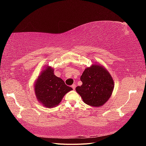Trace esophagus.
I'll use <instances>...</instances> for the list:
<instances>
[{
	"mask_svg": "<svg viewBox=\"0 0 146 146\" xmlns=\"http://www.w3.org/2000/svg\"><path fill=\"white\" fill-rule=\"evenodd\" d=\"M71 88H72L74 90H75V89L76 88V85L75 84H73L72 86H71Z\"/></svg>",
	"mask_w": 146,
	"mask_h": 146,
	"instance_id": "34e87169",
	"label": "esophagus"
}]
</instances>
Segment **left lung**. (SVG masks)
Returning <instances> with one entry per match:
<instances>
[{"label":"left lung","instance_id":"8db88e82","mask_svg":"<svg viewBox=\"0 0 146 146\" xmlns=\"http://www.w3.org/2000/svg\"><path fill=\"white\" fill-rule=\"evenodd\" d=\"M82 84L76 88L86 104L94 107L102 106L111 95L114 82L108 71L100 65L87 68L80 76Z\"/></svg>","mask_w":146,"mask_h":146}]
</instances>
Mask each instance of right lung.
<instances>
[{"label":"right lung","instance_id":"add662e5","mask_svg":"<svg viewBox=\"0 0 146 146\" xmlns=\"http://www.w3.org/2000/svg\"><path fill=\"white\" fill-rule=\"evenodd\" d=\"M53 71L48 66L42 71L35 84V93L38 102L47 108L58 105L66 93L73 90L65 84L62 79L54 75Z\"/></svg>","mask_w":146,"mask_h":146}]
</instances>
